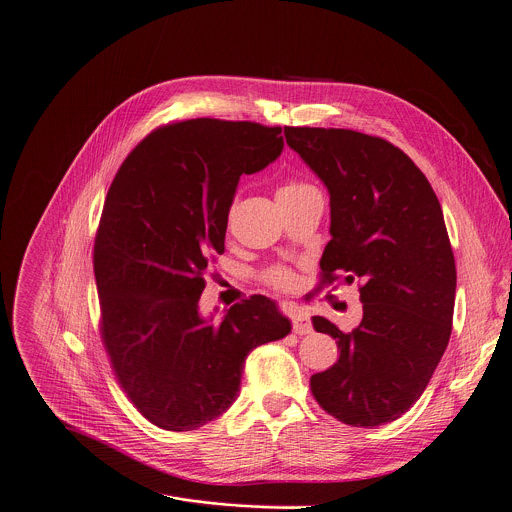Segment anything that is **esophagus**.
<instances>
[{
    "label": "esophagus",
    "mask_w": 512,
    "mask_h": 512,
    "mask_svg": "<svg viewBox=\"0 0 512 512\" xmlns=\"http://www.w3.org/2000/svg\"><path fill=\"white\" fill-rule=\"evenodd\" d=\"M291 323H293V331L299 333V335H307L313 331V325H311V319L305 311H295L293 317H291Z\"/></svg>",
    "instance_id": "obj_1"
}]
</instances>
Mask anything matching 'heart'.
Masks as SVG:
<instances>
[{"label": "heart", "instance_id": "1", "mask_svg": "<svg viewBox=\"0 0 512 512\" xmlns=\"http://www.w3.org/2000/svg\"><path fill=\"white\" fill-rule=\"evenodd\" d=\"M309 187H311V185H307V183H303V181H289V183H285V185L277 191V195H291V193L305 191V189H309ZM265 281H267L273 289L287 291V289H291V287L295 285V275H293L289 269H285V267H273V269L267 271Z\"/></svg>", "mask_w": 512, "mask_h": 512}]
</instances>
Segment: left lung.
<instances>
[{"label": "left lung", "mask_w": 512, "mask_h": 512, "mask_svg": "<svg viewBox=\"0 0 512 512\" xmlns=\"http://www.w3.org/2000/svg\"><path fill=\"white\" fill-rule=\"evenodd\" d=\"M287 144L329 193L331 241L321 281L362 283V321L337 339V362L311 376L317 404L339 422L374 428L426 390L452 331L456 265L442 207L422 170L384 138L346 128L285 126Z\"/></svg>", "instance_id": "obj_1"}]
</instances>
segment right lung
I'll use <instances>...</instances> for the list:
<instances>
[{
    "instance_id": "right-lung-1",
    "label": "right lung",
    "mask_w": 512,
    "mask_h": 512,
    "mask_svg": "<svg viewBox=\"0 0 512 512\" xmlns=\"http://www.w3.org/2000/svg\"><path fill=\"white\" fill-rule=\"evenodd\" d=\"M279 134L215 118L168 124L126 156L108 189L94 243L100 333L118 384L158 428L189 432L219 418L249 352L291 331L265 295L219 321L199 311L239 179L281 154Z\"/></svg>"
}]
</instances>
